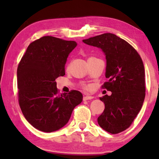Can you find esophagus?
Wrapping results in <instances>:
<instances>
[{"label": "esophagus", "instance_id": "1", "mask_svg": "<svg viewBox=\"0 0 159 159\" xmlns=\"http://www.w3.org/2000/svg\"><path fill=\"white\" fill-rule=\"evenodd\" d=\"M94 97L93 96H90V95H85L83 97V100L86 101V100H90V99H93Z\"/></svg>", "mask_w": 159, "mask_h": 159}]
</instances>
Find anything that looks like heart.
Returning a JSON list of instances; mask_svg holds the SVG:
<instances>
[{"mask_svg":"<svg viewBox=\"0 0 159 159\" xmlns=\"http://www.w3.org/2000/svg\"><path fill=\"white\" fill-rule=\"evenodd\" d=\"M85 89H88V88H89V86H88V85H85Z\"/></svg>","mask_w":159,"mask_h":159,"instance_id":"heart-1","label":"heart"}]
</instances>
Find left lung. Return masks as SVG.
<instances>
[{"instance_id":"left-lung-1","label":"left lung","mask_w":159,"mask_h":159,"mask_svg":"<svg viewBox=\"0 0 159 159\" xmlns=\"http://www.w3.org/2000/svg\"><path fill=\"white\" fill-rule=\"evenodd\" d=\"M85 44L101 48L106 55V78L102 88L111 95L99 98L105 108L98 118L99 126L111 134L131 125L145 98L144 64L137 50L125 40L111 33L83 40Z\"/></svg>"}]
</instances>
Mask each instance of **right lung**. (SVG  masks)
I'll return each mask as SVG.
<instances>
[{"label":"right lung","mask_w":159,"mask_h":159,"mask_svg":"<svg viewBox=\"0 0 159 159\" xmlns=\"http://www.w3.org/2000/svg\"><path fill=\"white\" fill-rule=\"evenodd\" d=\"M76 42L43 36L31 43L17 67L19 104L27 121L51 133L68 123L82 102L78 90L60 94L55 79L65 75V64Z\"/></svg>","instance_id":"right-lung-1"}]
</instances>
